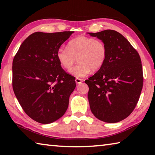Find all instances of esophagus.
Wrapping results in <instances>:
<instances>
[{"label": "esophagus", "instance_id": "esophagus-1", "mask_svg": "<svg viewBox=\"0 0 155 155\" xmlns=\"http://www.w3.org/2000/svg\"><path fill=\"white\" fill-rule=\"evenodd\" d=\"M75 81H76V83H77V84H80V83H81L83 81V79H81V78H77L75 79Z\"/></svg>", "mask_w": 155, "mask_h": 155}]
</instances>
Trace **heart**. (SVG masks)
<instances>
[{
  "mask_svg": "<svg viewBox=\"0 0 155 155\" xmlns=\"http://www.w3.org/2000/svg\"><path fill=\"white\" fill-rule=\"evenodd\" d=\"M107 57L105 43L98 39L87 36H78L70 40L67 48L63 47L57 51V58L60 65L69 70L74 64H78L70 70L72 75L82 78L92 70L96 71L103 66Z\"/></svg>",
  "mask_w": 155,
  "mask_h": 155,
  "instance_id": "heart-1",
  "label": "heart"
}]
</instances>
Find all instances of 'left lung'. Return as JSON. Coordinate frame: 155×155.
Listing matches in <instances>:
<instances>
[{"label": "left lung", "instance_id": "1", "mask_svg": "<svg viewBox=\"0 0 155 155\" xmlns=\"http://www.w3.org/2000/svg\"><path fill=\"white\" fill-rule=\"evenodd\" d=\"M105 43L106 61L86 80L91 111L108 123L122 121L137 105L143 77L140 54L122 34L114 30L89 33Z\"/></svg>", "mask_w": 155, "mask_h": 155}]
</instances>
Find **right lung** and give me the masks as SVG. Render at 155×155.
<instances>
[{
	"label": "right lung",
	"instance_id": "add662e5",
	"mask_svg": "<svg viewBox=\"0 0 155 155\" xmlns=\"http://www.w3.org/2000/svg\"><path fill=\"white\" fill-rule=\"evenodd\" d=\"M74 31L35 32L23 41L13 60L12 86L22 109L41 124L66 111L75 77L61 68L57 51Z\"/></svg>",
	"mask_w": 155,
	"mask_h": 155
}]
</instances>
